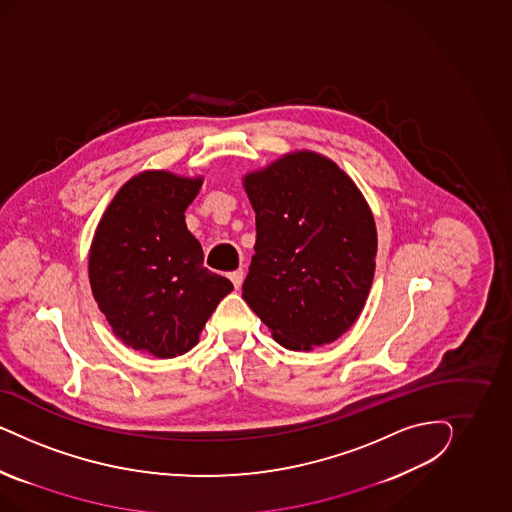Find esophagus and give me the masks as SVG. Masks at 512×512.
Listing matches in <instances>:
<instances>
[{"instance_id": "1", "label": "esophagus", "mask_w": 512, "mask_h": 512, "mask_svg": "<svg viewBox=\"0 0 512 512\" xmlns=\"http://www.w3.org/2000/svg\"><path fill=\"white\" fill-rule=\"evenodd\" d=\"M244 276H246V274H244V270H242V268H238V270H234V272L229 274V279L233 281L234 287L238 289V287L242 285V281H244Z\"/></svg>"}]
</instances>
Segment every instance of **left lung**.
Segmentation results:
<instances>
[{"label": "left lung", "mask_w": 512, "mask_h": 512, "mask_svg": "<svg viewBox=\"0 0 512 512\" xmlns=\"http://www.w3.org/2000/svg\"><path fill=\"white\" fill-rule=\"evenodd\" d=\"M244 187L257 227L244 300L285 349L338 340L372 289L377 231L368 202L334 161L308 150L249 172Z\"/></svg>", "instance_id": "left-lung-1"}]
</instances>
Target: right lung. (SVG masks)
I'll return each instance as SVG.
<instances>
[{"mask_svg":"<svg viewBox=\"0 0 512 512\" xmlns=\"http://www.w3.org/2000/svg\"><path fill=\"white\" fill-rule=\"evenodd\" d=\"M202 178L146 171L125 182L90 248L93 298L116 338L135 351L174 358L193 349L233 283L204 268L187 231V206Z\"/></svg>","mask_w":512,"mask_h":512,"instance_id":"add662e5","label":"right lung"}]
</instances>
